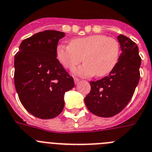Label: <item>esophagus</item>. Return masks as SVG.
Listing matches in <instances>:
<instances>
[{
	"label": "esophagus",
	"mask_w": 152,
	"mask_h": 152,
	"mask_svg": "<svg viewBox=\"0 0 152 152\" xmlns=\"http://www.w3.org/2000/svg\"><path fill=\"white\" fill-rule=\"evenodd\" d=\"M74 82H75V84L77 85V84L80 82V79H78V78H74Z\"/></svg>",
	"instance_id": "34e87169"
}]
</instances>
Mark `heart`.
Masks as SVG:
<instances>
[{
	"label": "heart",
	"instance_id": "1",
	"mask_svg": "<svg viewBox=\"0 0 152 152\" xmlns=\"http://www.w3.org/2000/svg\"><path fill=\"white\" fill-rule=\"evenodd\" d=\"M119 53L118 42L102 34L75 38L69 45L60 43L56 47L58 62L67 69L74 68L83 60L85 63L72 71V74L81 77L109 74L118 63Z\"/></svg>",
	"mask_w": 152,
	"mask_h": 152
}]
</instances>
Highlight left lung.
I'll return each mask as SVG.
<instances>
[{
    "label": "left lung",
    "instance_id": "obj_1",
    "mask_svg": "<svg viewBox=\"0 0 152 152\" xmlns=\"http://www.w3.org/2000/svg\"><path fill=\"white\" fill-rule=\"evenodd\" d=\"M117 39L122 51L118 63L109 76L90 82L91 91L84 99L92 114L104 118L115 115L128 105L140 79L138 46L122 34Z\"/></svg>",
    "mask_w": 152,
    "mask_h": 152
}]
</instances>
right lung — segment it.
<instances>
[{
  "mask_svg": "<svg viewBox=\"0 0 152 152\" xmlns=\"http://www.w3.org/2000/svg\"><path fill=\"white\" fill-rule=\"evenodd\" d=\"M65 33L44 30L23 39L14 56V84L20 101L30 114L50 119L64 108V95L74 81L58 62L56 47Z\"/></svg>",
  "mask_w": 152,
  "mask_h": 152,
  "instance_id": "obj_1",
  "label": "right lung"
}]
</instances>
